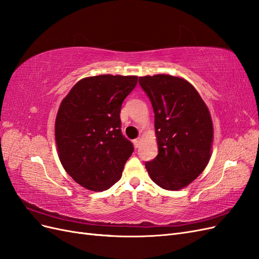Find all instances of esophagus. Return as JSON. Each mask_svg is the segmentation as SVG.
Segmentation results:
<instances>
[{
  "mask_svg": "<svg viewBox=\"0 0 259 259\" xmlns=\"http://www.w3.org/2000/svg\"><path fill=\"white\" fill-rule=\"evenodd\" d=\"M133 143H134L135 148H138V147H139V145H140V137H138V138H136V139L133 140Z\"/></svg>",
  "mask_w": 259,
  "mask_h": 259,
  "instance_id": "34e87169",
  "label": "esophagus"
}]
</instances>
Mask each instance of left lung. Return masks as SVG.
I'll list each match as a JSON object with an SVG mask.
<instances>
[{
  "instance_id": "8db88e82",
  "label": "left lung",
  "mask_w": 259,
  "mask_h": 259,
  "mask_svg": "<svg viewBox=\"0 0 259 259\" xmlns=\"http://www.w3.org/2000/svg\"><path fill=\"white\" fill-rule=\"evenodd\" d=\"M151 101L159 153L146 162L153 182L166 190L192 183L210 159L213 123L204 101L185 79L168 74L139 77Z\"/></svg>"
}]
</instances>
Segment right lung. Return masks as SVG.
Wrapping results in <instances>:
<instances>
[{
    "instance_id": "obj_1",
    "label": "right lung",
    "mask_w": 259,
    "mask_h": 259,
    "mask_svg": "<svg viewBox=\"0 0 259 259\" xmlns=\"http://www.w3.org/2000/svg\"><path fill=\"white\" fill-rule=\"evenodd\" d=\"M137 79L111 74L85 77L61 101L55 122L59 160L86 189H109L121 178L134 151L121 132L120 112Z\"/></svg>"
}]
</instances>
